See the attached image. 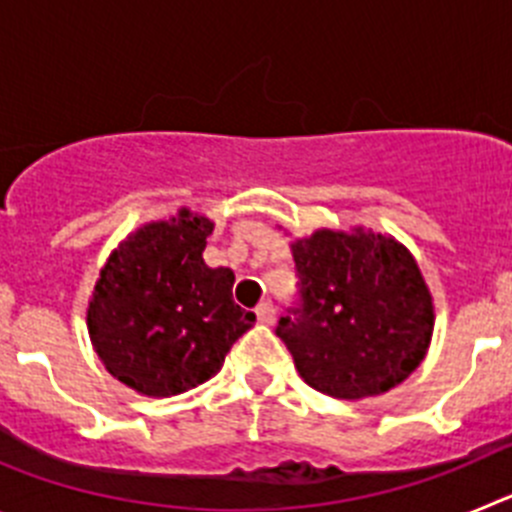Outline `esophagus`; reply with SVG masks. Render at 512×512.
<instances>
[{"label": "esophagus", "mask_w": 512, "mask_h": 512, "mask_svg": "<svg viewBox=\"0 0 512 512\" xmlns=\"http://www.w3.org/2000/svg\"><path fill=\"white\" fill-rule=\"evenodd\" d=\"M256 318H259L264 325H271V323H274V320H277V307L271 305L269 300L261 302V305L256 307Z\"/></svg>", "instance_id": "esophagus-1"}]
</instances>
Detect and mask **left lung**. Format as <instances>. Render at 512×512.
Returning a JSON list of instances; mask_svg holds the SVG:
<instances>
[{"label": "left lung", "mask_w": 512, "mask_h": 512, "mask_svg": "<svg viewBox=\"0 0 512 512\" xmlns=\"http://www.w3.org/2000/svg\"><path fill=\"white\" fill-rule=\"evenodd\" d=\"M297 297L277 336L310 387L341 400L382 395L415 372L433 302L410 251L379 233L318 230L292 243Z\"/></svg>", "instance_id": "left-lung-1"}]
</instances>
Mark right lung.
<instances>
[{"instance_id": "right-lung-1", "label": "right lung", "mask_w": 512, "mask_h": 512, "mask_svg": "<svg viewBox=\"0 0 512 512\" xmlns=\"http://www.w3.org/2000/svg\"><path fill=\"white\" fill-rule=\"evenodd\" d=\"M212 223L189 217L130 235L102 269L89 302V336L107 372L151 397L215 377L256 320L233 300V271L202 259Z\"/></svg>"}]
</instances>
